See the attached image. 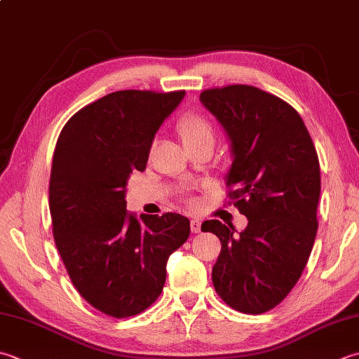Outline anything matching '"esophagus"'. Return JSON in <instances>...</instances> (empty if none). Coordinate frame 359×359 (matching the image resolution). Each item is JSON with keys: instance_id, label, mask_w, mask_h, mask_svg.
<instances>
[{"instance_id": "34e87169", "label": "esophagus", "mask_w": 359, "mask_h": 359, "mask_svg": "<svg viewBox=\"0 0 359 359\" xmlns=\"http://www.w3.org/2000/svg\"><path fill=\"white\" fill-rule=\"evenodd\" d=\"M189 227H191L193 233H199V231H201V221L196 219V217H193V219L189 221Z\"/></svg>"}]
</instances>
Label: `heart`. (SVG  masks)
Listing matches in <instances>:
<instances>
[{
	"mask_svg": "<svg viewBox=\"0 0 359 359\" xmlns=\"http://www.w3.org/2000/svg\"><path fill=\"white\" fill-rule=\"evenodd\" d=\"M175 130L188 147L215 142V126L207 115L196 110L184 111L175 121Z\"/></svg>",
	"mask_w": 359,
	"mask_h": 359,
	"instance_id": "b5f03b06",
	"label": "heart"
}]
</instances>
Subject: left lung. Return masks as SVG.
Masks as SVG:
<instances>
[{"mask_svg":"<svg viewBox=\"0 0 359 359\" xmlns=\"http://www.w3.org/2000/svg\"><path fill=\"white\" fill-rule=\"evenodd\" d=\"M201 101L230 138L227 198L249 219L238 236L217 219L202 224L221 241L213 286L233 310L262 314L291 292L310 258L319 226L318 152L297 110L268 91L233 83L203 90Z\"/></svg>","mask_w":359,"mask_h":359,"instance_id":"left-lung-1","label":"left lung"}]
</instances>
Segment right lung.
I'll return each instance as SVG.
<instances>
[{"mask_svg": "<svg viewBox=\"0 0 359 359\" xmlns=\"http://www.w3.org/2000/svg\"><path fill=\"white\" fill-rule=\"evenodd\" d=\"M185 90H119L68 119L49 177L54 243L77 292L97 311L124 319L163 291L166 262L188 240L177 213L137 216L126 187L144 171L152 140Z\"/></svg>", "mask_w": 359, "mask_h": 359, "instance_id": "right-lung-1", "label": "right lung"}]
</instances>
